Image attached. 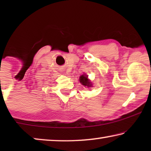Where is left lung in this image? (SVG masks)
I'll list each match as a JSON object with an SVG mask.
<instances>
[{"label":"left lung","instance_id":"left-lung-1","mask_svg":"<svg viewBox=\"0 0 151 151\" xmlns=\"http://www.w3.org/2000/svg\"><path fill=\"white\" fill-rule=\"evenodd\" d=\"M80 82L82 85H84V86H87V87H91L92 86V83L88 79V76L85 75V74H83L80 77Z\"/></svg>","mask_w":151,"mask_h":151}]
</instances>
